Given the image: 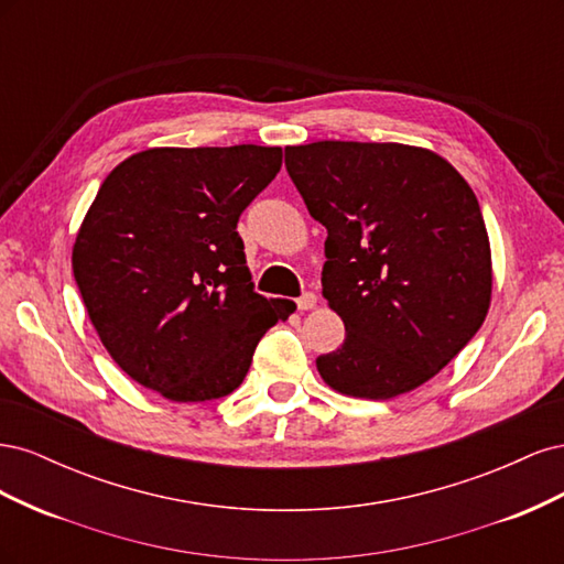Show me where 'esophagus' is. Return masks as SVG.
I'll return each mask as SVG.
<instances>
[{
  "mask_svg": "<svg viewBox=\"0 0 564 564\" xmlns=\"http://www.w3.org/2000/svg\"><path fill=\"white\" fill-rule=\"evenodd\" d=\"M296 305H299V311H311L317 305V296L313 292H305L296 299Z\"/></svg>",
  "mask_w": 564,
  "mask_h": 564,
  "instance_id": "34e87169",
  "label": "esophagus"
}]
</instances>
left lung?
<instances>
[{
  "label": "left lung",
  "instance_id": "left-lung-1",
  "mask_svg": "<svg viewBox=\"0 0 564 564\" xmlns=\"http://www.w3.org/2000/svg\"><path fill=\"white\" fill-rule=\"evenodd\" d=\"M311 216L327 228L322 296L346 324L319 377L388 400L431 381L482 327L491 253L470 185L431 150L317 141L284 148Z\"/></svg>",
  "mask_w": 564,
  "mask_h": 564
}]
</instances>
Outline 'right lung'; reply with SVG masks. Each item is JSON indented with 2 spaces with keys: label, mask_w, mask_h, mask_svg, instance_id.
<instances>
[{
  "label": "right lung",
  "mask_w": 564,
  "mask_h": 564,
  "mask_svg": "<svg viewBox=\"0 0 564 564\" xmlns=\"http://www.w3.org/2000/svg\"><path fill=\"white\" fill-rule=\"evenodd\" d=\"M282 148H152L100 185L73 272L100 340L174 402L226 398L263 334L296 311L256 294L237 220L278 176Z\"/></svg>",
  "instance_id": "add662e5"
}]
</instances>
